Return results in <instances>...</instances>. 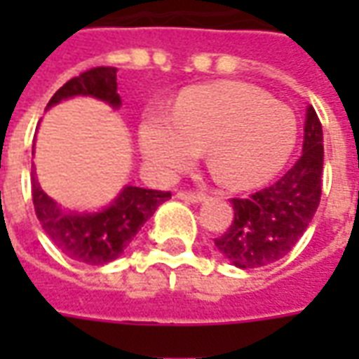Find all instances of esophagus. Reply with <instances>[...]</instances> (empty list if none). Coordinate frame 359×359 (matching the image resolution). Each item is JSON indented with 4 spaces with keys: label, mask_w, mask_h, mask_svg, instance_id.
Returning a JSON list of instances; mask_svg holds the SVG:
<instances>
[{
    "label": "esophagus",
    "mask_w": 359,
    "mask_h": 359,
    "mask_svg": "<svg viewBox=\"0 0 359 359\" xmlns=\"http://www.w3.org/2000/svg\"><path fill=\"white\" fill-rule=\"evenodd\" d=\"M177 198L179 200H184V202H202V200H205V194H202V192H196V190H179L177 192Z\"/></svg>",
    "instance_id": "esophagus-1"
}]
</instances>
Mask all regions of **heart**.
<instances>
[{
    "mask_svg": "<svg viewBox=\"0 0 359 359\" xmlns=\"http://www.w3.org/2000/svg\"><path fill=\"white\" fill-rule=\"evenodd\" d=\"M298 134L290 107L267 92L217 82L184 92L172 115L154 113L140 128V149L151 169L175 175L205 148V161L217 182L250 188L285 165Z\"/></svg>",
    "mask_w": 359,
    "mask_h": 359,
    "instance_id": "b5f03b06",
    "label": "heart"
}]
</instances>
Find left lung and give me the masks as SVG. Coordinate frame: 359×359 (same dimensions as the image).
<instances>
[{
    "label": "left lung",
    "mask_w": 359,
    "mask_h": 359,
    "mask_svg": "<svg viewBox=\"0 0 359 359\" xmlns=\"http://www.w3.org/2000/svg\"><path fill=\"white\" fill-rule=\"evenodd\" d=\"M323 128L309 105L302 157L271 187L233 198L234 219L215 238L223 256L241 269L275 264L298 244L316 215L323 187Z\"/></svg>",
    "instance_id": "obj_1"
}]
</instances>
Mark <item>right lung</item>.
<instances>
[{
  "mask_svg": "<svg viewBox=\"0 0 359 359\" xmlns=\"http://www.w3.org/2000/svg\"><path fill=\"white\" fill-rule=\"evenodd\" d=\"M73 95H94L118 107L117 69L94 67L84 71L65 82L46 109ZM169 198L171 192L165 190L126 187L107 210L92 215H71L59 210L32 177V202L42 229L67 257L86 265L109 264L121 256L154 211Z\"/></svg>",
  "mask_w": 359,
  "mask_h": 359,
  "instance_id": "add662e5",
  "label": "right lung"
}]
</instances>
